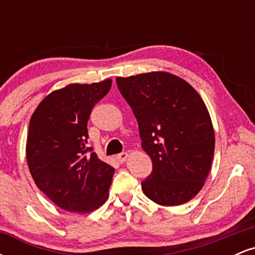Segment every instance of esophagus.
<instances>
[{"label": "esophagus", "mask_w": 255, "mask_h": 255, "mask_svg": "<svg viewBox=\"0 0 255 255\" xmlns=\"http://www.w3.org/2000/svg\"><path fill=\"white\" fill-rule=\"evenodd\" d=\"M116 158H118V160L120 163H125L126 160H127V158H128V153H127V152H122V153L118 154Z\"/></svg>", "instance_id": "1"}]
</instances>
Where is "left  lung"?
Instances as JSON below:
<instances>
[{"mask_svg":"<svg viewBox=\"0 0 255 255\" xmlns=\"http://www.w3.org/2000/svg\"><path fill=\"white\" fill-rule=\"evenodd\" d=\"M135 115L141 146L152 159L142 191L162 206L189 201L211 170L215 130L209 110L186 80L168 72L116 78Z\"/></svg>","mask_w":255,"mask_h":255,"instance_id":"1","label":"left lung"}]
</instances>
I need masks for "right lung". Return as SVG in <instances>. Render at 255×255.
<instances>
[{"mask_svg": "<svg viewBox=\"0 0 255 255\" xmlns=\"http://www.w3.org/2000/svg\"><path fill=\"white\" fill-rule=\"evenodd\" d=\"M111 79L71 84L46 96L32 114L26 158L34 183L54 204L87 213L109 197L115 169L87 147V121ZM91 153L90 154L89 152Z\"/></svg>", "mask_w": 255, "mask_h": 255, "instance_id": "1", "label": "right lung"}]
</instances>
